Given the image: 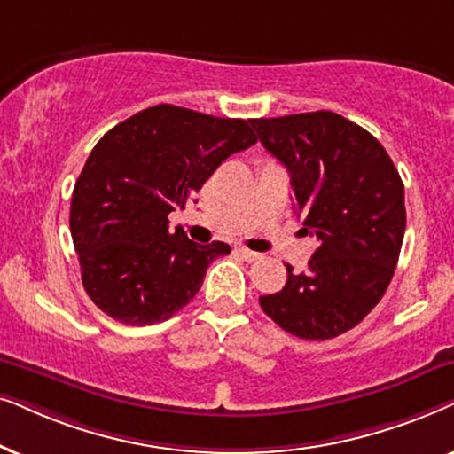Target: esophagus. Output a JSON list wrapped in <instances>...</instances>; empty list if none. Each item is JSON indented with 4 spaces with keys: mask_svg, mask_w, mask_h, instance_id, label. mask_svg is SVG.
I'll list each match as a JSON object with an SVG mask.
<instances>
[{
    "mask_svg": "<svg viewBox=\"0 0 454 454\" xmlns=\"http://www.w3.org/2000/svg\"><path fill=\"white\" fill-rule=\"evenodd\" d=\"M237 253L245 259V262H257V259L263 257L262 253H255V251L247 249V247H237Z\"/></svg>",
    "mask_w": 454,
    "mask_h": 454,
    "instance_id": "esophagus-1",
    "label": "esophagus"
}]
</instances>
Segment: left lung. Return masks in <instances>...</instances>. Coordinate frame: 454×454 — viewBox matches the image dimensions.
I'll use <instances>...</instances> for the list:
<instances>
[{
	"instance_id": "obj_1",
	"label": "left lung",
	"mask_w": 454,
	"mask_h": 454,
	"mask_svg": "<svg viewBox=\"0 0 454 454\" xmlns=\"http://www.w3.org/2000/svg\"><path fill=\"white\" fill-rule=\"evenodd\" d=\"M265 149L290 174L303 232L317 239L307 270L280 293L259 297L288 334L328 340L355 328L395 276L404 223V186L390 155L359 124L322 110L255 118Z\"/></svg>"
}]
</instances>
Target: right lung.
I'll list each match as a JSON object with an SVG mask.
<instances>
[{
	"label": "right lung",
	"mask_w": 454,
	"mask_h": 454,
	"mask_svg": "<svg viewBox=\"0 0 454 454\" xmlns=\"http://www.w3.org/2000/svg\"><path fill=\"white\" fill-rule=\"evenodd\" d=\"M257 143L247 120L160 104L106 132L70 203L82 286L106 316L129 325L166 322L201 288L231 247L192 243L168 215L201 189L226 157Z\"/></svg>",
	"instance_id": "1"
}]
</instances>
